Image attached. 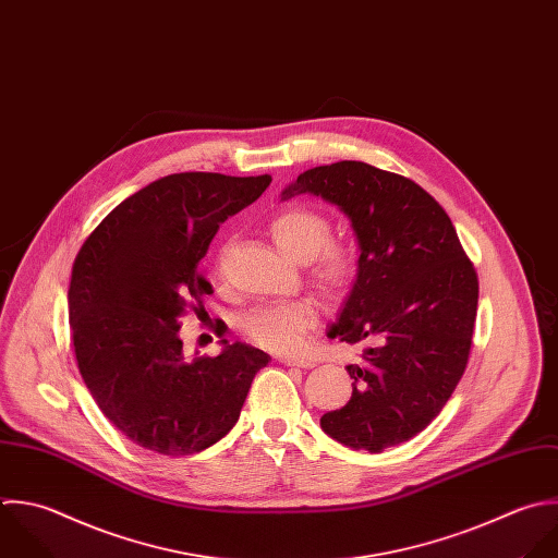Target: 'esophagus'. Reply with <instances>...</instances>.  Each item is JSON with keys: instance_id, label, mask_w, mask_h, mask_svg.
I'll list each match as a JSON object with an SVG mask.
<instances>
[{"instance_id": "1", "label": "esophagus", "mask_w": 558, "mask_h": 558, "mask_svg": "<svg viewBox=\"0 0 558 558\" xmlns=\"http://www.w3.org/2000/svg\"><path fill=\"white\" fill-rule=\"evenodd\" d=\"M280 363H284L287 367H302V369H311L315 367V363L311 359H300V356H280Z\"/></svg>"}]
</instances>
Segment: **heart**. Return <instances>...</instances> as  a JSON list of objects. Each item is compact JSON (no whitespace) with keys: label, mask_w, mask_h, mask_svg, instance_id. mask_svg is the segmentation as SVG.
I'll use <instances>...</instances> for the list:
<instances>
[{"label":"heart","mask_w":558,"mask_h":558,"mask_svg":"<svg viewBox=\"0 0 558 558\" xmlns=\"http://www.w3.org/2000/svg\"><path fill=\"white\" fill-rule=\"evenodd\" d=\"M267 230L284 254L300 263H311L313 282L330 300H341L350 293L359 274V258L352 245L330 239L332 223L326 215L302 206L284 208L269 219ZM317 322L319 306L300 298L254 306L241 317L239 326L250 341L265 350L295 352Z\"/></svg>","instance_id":"obj_1"}]
</instances>
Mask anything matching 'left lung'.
Masks as SVG:
<instances>
[{"label":"left lung","mask_w":558,"mask_h":558,"mask_svg":"<svg viewBox=\"0 0 558 558\" xmlns=\"http://www.w3.org/2000/svg\"><path fill=\"white\" fill-rule=\"evenodd\" d=\"M337 204L359 239L354 289L328 330L367 343L348 365L352 398L322 417L339 444L383 452L420 435L465 374L478 311V276L441 204L413 180L367 162L308 169L282 191Z\"/></svg>","instance_id":"1"}]
</instances>
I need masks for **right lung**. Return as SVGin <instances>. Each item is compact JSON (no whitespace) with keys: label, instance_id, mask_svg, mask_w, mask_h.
<instances>
[{"label":"right lung","instance_id":"add662e5","mask_svg":"<svg viewBox=\"0 0 558 558\" xmlns=\"http://www.w3.org/2000/svg\"><path fill=\"white\" fill-rule=\"evenodd\" d=\"M271 175H165L112 208L82 243L69 284L77 369L99 411L132 444L189 457L236 424L271 359L245 343L186 359L180 317L213 293L197 271L230 215Z\"/></svg>","mask_w":558,"mask_h":558}]
</instances>
